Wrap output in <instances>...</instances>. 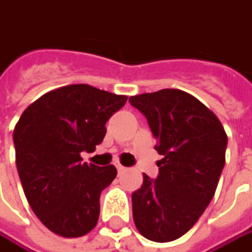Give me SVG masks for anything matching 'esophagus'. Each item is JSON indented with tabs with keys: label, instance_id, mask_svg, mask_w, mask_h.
<instances>
[{
	"label": "esophagus",
	"instance_id": "1",
	"mask_svg": "<svg viewBox=\"0 0 252 252\" xmlns=\"http://www.w3.org/2000/svg\"><path fill=\"white\" fill-rule=\"evenodd\" d=\"M115 165H117V170H118V172H123V171H126V167H124V165H121L120 162H117Z\"/></svg>",
	"mask_w": 252,
	"mask_h": 252
}]
</instances>
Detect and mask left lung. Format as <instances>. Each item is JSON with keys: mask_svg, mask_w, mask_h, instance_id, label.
Instances as JSON below:
<instances>
[{"mask_svg": "<svg viewBox=\"0 0 252 252\" xmlns=\"http://www.w3.org/2000/svg\"><path fill=\"white\" fill-rule=\"evenodd\" d=\"M157 138L159 174H144L132 192V217L142 237L170 243L183 237L211 202L225 164L227 134L218 117L191 94L165 88L129 96Z\"/></svg>", "mask_w": 252, "mask_h": 252, "instance_id": "1", "label": "left lung"}]
</instances>
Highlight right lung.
<instances>
[{
    "instance_id": "obj_1",
    "label": "right lung",
    "mask_w": 252,
    "mask_h": 252,
    "mask_svg": "<svg viewBox=\"0 0 252 252\" xmlns=\"http://www.w3.org/2000/svg\"><path fill=\"white\" fill-rule=\"evenodd\" d=\"M88 84L65 85L28 105L14 128L15 164L30 207L57 235L77 238L98 222L99 195L117 177L114 165L82 162L105 137V123L124 107Z\"/></svg>"
}]
</instances>
